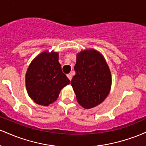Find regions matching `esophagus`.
I'll use <instances>...</instances> for the list:
<instances>
[{"instance_id": "1", "label": "esophagus", "mask_w": 146, "mask_h": 146, "mask_svg": "<svg viewBox=\"0 0 146 146\" xmlns=\"http://www.w3.org/2000/svg\"><path fill=\"white\" fill-rule=\"evenodd\" d=\"M67 77L70 80H72V74H71V73H68V74H67Z\"/></svg>"}]
</instances>
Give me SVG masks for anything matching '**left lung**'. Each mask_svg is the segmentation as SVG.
<instances>
[{
	"instance_id": "obj_1",
	"label": "left lung",
	"mask_w": 146,
	"mask_h": 146,
	"mask_svg": "<svg viewBox=\"0 0 146 146\" xmlns=\"http://www.w3.org/2000/svg\"><path fill=\"white\" fill-rule=\"evenodd\" d=\"M71 80L77 101L89 109L104 102L110 93L112 78L109 67L100 52L95 49L80 51Z\"/></svg>"
}]
</instances>
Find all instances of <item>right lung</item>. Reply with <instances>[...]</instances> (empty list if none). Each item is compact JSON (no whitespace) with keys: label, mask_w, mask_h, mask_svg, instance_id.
Listing matches in <instances>:
<instances>
[{"label":"right lung","mask_w":146,"mask_h":146,"mask_svg":"<svg viewBox=\"0 0 146 146\" xmlns=\"http://www.w3.org/2000/svg\"><path fill=\"white\" fill-rule=\"evenodd\" d=\"M58 52L44 51L31 62L25 76L28 95L37 104L47 106L56 102L70 80L62 71Z\"/></svg>","instance_id":"add662e5"}]
</instances>
